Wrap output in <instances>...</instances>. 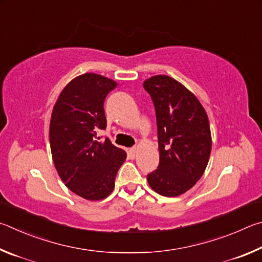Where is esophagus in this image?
<instances>
[{"instance_id":"obj_1","label":"esophagus","mask_w":262,"mask_h":262,"mask_svg":"<svg viewBox=\"0 0 262 262\" xmlns=\"http://www.w3.org/2000/svg\"><path fill=\"white\" fill-rule=\"evenodd\" d=\"M136 153H137L136 147H132L130 149H127V155H128V158H130V159H135Z\"/></svg>"}]
</instances>
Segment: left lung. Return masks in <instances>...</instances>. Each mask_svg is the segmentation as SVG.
<instances>
[{
    "label": "left lung",
    "instance_id": "obj_1",
    "mask_svg": "<svg viewBox=\"0 0 262 262\" xmlns=\"http://www.w3.org/2000/svg\"><path fill=\"white\" fill-rule=\"evenodd\" d=\"M157 114L160 162L147 175L149 186L164 196L190 190L207 167L212 136L205 109L194 94L168 76L145 80Z\"/></svg>",
    "mask_w": 262,
    "mask_h": 262
}]
</instances>
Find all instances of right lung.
Segmentation results:
<instances>
[{"label": "right lung", "instance_id": "add662e5", "mask_svg": "<svg viewBox=\"0 0 262 262\" xmlns=\"http://www.w3.org/2000/svg\"><path fill=\"white\" fill-rule=\"evenodd\" d=\"M117 86L114 80L85 73L64 87L54 105L49 126L53 161L69 190L87 200H101L112 193L125 150L101 140L105 130L103 103Z\"/></svg>", "mask_w": 262, "mask_h": 262}]
</instances>
